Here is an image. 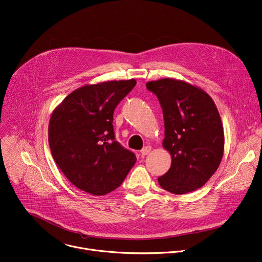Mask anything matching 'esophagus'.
I'll use <instances>...</instances> for the list:
<instances>
[{"label":"esophagus","instance_id":"34e87169","mask_svg":"<svg viewBox=\"0 0 262 262\" xmlns=\"http://www.w3.org/2000/svg\"><path fill=\"white\" fill-rule=\"evenodd\" d=\"M150 150H151V147H150V146H145L143 149L141 150V156L144 157V156L148 155V154L150 152Z\"/></svg>","mask_w":262,"mask_h":262}]
</instances>
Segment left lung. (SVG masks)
<instances>
[{
	"mask_svg": "<svg viewBox=\"0 0 262 262\" xmlns=\"http://www.w3.org/2000/svg\"><path fill=\"white\" fill-rule=\"evenodd\" d=\"M163 110V147L171 155L169 170L158 179L174 194L203 187L219 168L224 155V127L215 103L202 89L164 78L146 83Z\"/></svg>",
	"mask_w": 262,
	"mask_h": 262,
	"instance_id": "left-lung-1",
	"label": "left lung"
}]
</instances>
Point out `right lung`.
I'll return each instance as SVG.
<instances>
[{
  "label": "right lung",
  "instance_id": "right-lung-1",
  "mask_svg": "<svg viewBox=\"0 0 262 262\" xmlns=\"http://www.w3.org/2000/svg\"><path fill=\"white\" fill-rule=\"evenodd\" d=\"M137 81L114 80L81 86L54 110L49 123L52 157L66 178L83 191L104 195L122 184L135 154L115 139L116 106Z\"/></svg>",
  "mask_w": 262,
  "mask_h": 262
}]
</instances>
